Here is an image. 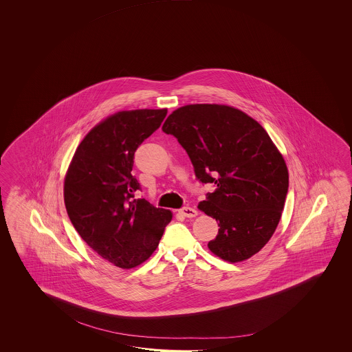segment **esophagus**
Wrapping results in <instances>:
<instances>
[{
    "instance_id": "esophagus-1",
    "label": "esophagus",
    "mask_w": 352,
    "mask_h": 352,
    "mask_svg": "<svg viewBox=\"0 0 352 352\" xmlns=\"http://www.w3.org/2000/svg\"><path fill=\"white\" fill-rule=\"evenodd\" d=\"M179 212L182 217H195L197 215V211H196L194 208H188V206L181 208V209L179 210Z\"/></svg>"
}]
</instances>
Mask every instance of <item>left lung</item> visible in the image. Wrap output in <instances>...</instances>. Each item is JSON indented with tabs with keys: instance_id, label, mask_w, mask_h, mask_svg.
I'll return each instance as SVG.
<instances>
[{
	"instance_id": "8db88e82",
	"label": "left lung",
	"mask_w": 352,
	"mask_h": 352,
	"mask_svg": "<svg viewBox=\"0 0 352 352\" xmlns=\"http://www.w3.org/2000/svg\"><path fill=\"white\" fill-rule=\"evenodd\" d=\"M162 131L186 151L196 179L215 186L199 204L220 226L210 250L232 263L258 253L276 232L288 192L285 160L265 129L232 107L191 104L171 113Z\"/></svg>"
}]
</instances>
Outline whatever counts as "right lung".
I'll use <instances>...</instances> for the list:
<instances>
[{
	"mask_svg": "<svg viewBox=\"0 0 352 352\" xmlns=\"http://www.w3.org/2000/svg\"><path fill=\"white\" fill-rule=\"evenodd\" d=\"M167 109L120 112L84 137L64 182L67 215L82 239L120 268L147 261L171 221L170 210L135 199V152L165 120Z\"/></svg>",
	"mask_w": 352,
	"mask_h": 352,
	"instance_id": "add662e5",
	"label": "right lung"
}]
</instances>
